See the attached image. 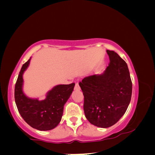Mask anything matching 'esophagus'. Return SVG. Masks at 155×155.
<instances>
[{
	"instance_id": "esophagus-1",
	"label": "esophagus",
	"mask_w": 155,
	"mask_h": 155,
	"mask_svg": "<svg viewBox=\"0 0 155 155\" xmlns=\"http://www.w3.org/2000/svg\"><path fill=\"white\" fill-rule=\"evenodd\" d=\"M75 90H79L80 89V86H79V85H78V83H76V85H75Z\"/></svg>"
}]
</instances>
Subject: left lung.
Wrapping results in <instances>:
<instances>
[{"mask_svg":"<svg viewBox=\"0 0 155 155\" xmlns=\"http://www.w3.org/2000/svg\"><path fill=\"white\" fill-rule=\"evenodd\" d=\"M110 61L103 74L84 78L79 83L83 109L91 124L101 128L115 124L125 114L132 95V81L127 63L107 50Z\"/></svg>","mask_w":155,"mask_h":155,"instance_id":"obj_1","label":"left lung"}]
</instances>
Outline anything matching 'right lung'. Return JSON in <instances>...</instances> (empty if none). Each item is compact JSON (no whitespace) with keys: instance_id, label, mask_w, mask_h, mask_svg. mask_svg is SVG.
<instances>
[{"instance_id":"obj_1","label":"right lung","mask_w":155,"mask_h":155,"mask_svg":"<svg viewBox=\"0 0 155 155\" xmlns=\"http://www.w3.org/2000/svg\"><path fill=\"white\" fill-rule=\"evenodd\" d=\"M31 58L23 64L15 85V102L25 121L35 129L48 130L55 128L61 121L64 106L71 95L75 83L59 85L47 94L44 101L28 98L22 92V74Z\"/></svg>"}]
</instances>
